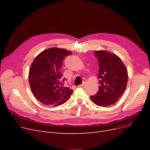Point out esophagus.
Listing matches in <instances>:
<instances>
[{
	"label": "esophagus",
	"mask_w": 150,
	"mask_h": 150,
	"mask_svg": "<svg viewBox=\"0 0 150 150\" xmlns=\"http://www.w3.org/2000/svg\"><path fill=\"white\" fill-rule=\"evenodd\" d=\"M85 84H86V82H83L81 84H80V85H78V86H79V87H83V86H84L85 85Z\"/></svg>",
	"instance_id": "34e87169"
}]
</instances>
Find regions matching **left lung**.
I'll return each instance as SVG.
<instances>
[{
    "instance_id": "left-lung-1",
    "label": "left lung",
    "mask_w": 150,
    "mask_h": 150,
    "mask_svg": "<svg viewBox=\"0 0 150 150\" xmlns=\"http://www.w3.org/2000/svg\"><path fill=\"white\" fill-rule=\"evenodd\" d=\"M98 59L99 91L91 99L100 106L114 105L124 92L128 83V71L121 59L106 50L94 52Z\"/></svg>"
}]
</instances>
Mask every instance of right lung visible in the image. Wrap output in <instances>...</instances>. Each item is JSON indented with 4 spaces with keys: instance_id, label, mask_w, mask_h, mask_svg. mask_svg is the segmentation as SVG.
<instances>
[{
    "instance_id": "right-lung-1",
    "label": "right lung",
    "mask_w": 150,
    "mask_h": 150,
    "mask_svg": "<svg viewBox=\"0 0 150 150\" xmlns=\"http://www.w3.org/2000/svg\"><path fill=\"white\" fill-rule=\"evenodd\" d=\"M71 54L66 49L52 47L41 52L33 60L29 70V84L34 96L42 104L59 106L72 94L73 91L63 87L61 82L63 59Z\"/></svg>"
}]
</instances>
